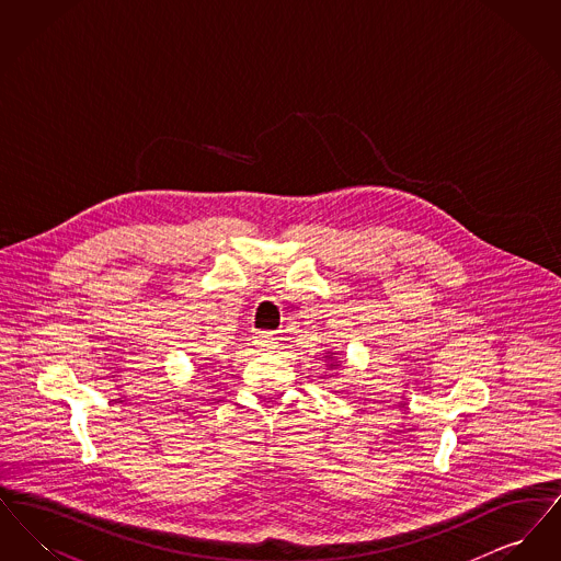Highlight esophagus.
<instances>
[{
  "label": "esophagus",
  "instance_id": "34e87169",
  "mask_svg": "<svg viewBox=\"0 0 561 561\" xmlns=\"http://www.w3.org/2000/svg\"><path fill=\"white\" fill-rule=\"evenodd\" d=\"M273 343H275L273 332H267V330L256 332V336H254V347L259 348V351H268V348H273Z\"/></svg>",
  "mask_w": 561,
  "mask_h": 561
}]
</instances>
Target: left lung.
Segmentation results:
<instances>
[{
  "label": "left lung",
  "instance_id": "obj_1",
  "mask_svg": "<svg viewBox=\"0 0 561 561\" xmlns=\"http://www.w3.org/2000/svg\"><path fill=\"white\" fill-rule=\"evenodd\" d=\"M328 357V355H325ZM330 366H339V364H330Z\"/></svg>",
  "mask_w": 561,
  "mask_h": 561
}]
</instances>
